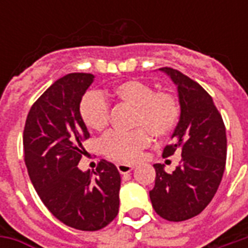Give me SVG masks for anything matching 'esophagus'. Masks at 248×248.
Returning <instances> with one entry per match:
<instances>
[{
	"instance_id": "34e87169",
	"label": "esophagus",
	"mask_w": 248,
	"mask_h": 248,
	"mask_svg": "<svg viewBox=\"0 0 248 248\" xmlns=\"http://www.w3.org/2000/svg\"><path fill=\"white\" fill-rule=\"evenodd\" d=\"M117 169H118V171L121 172V174H129V172L134 169V166L127 165V163H118V165H117Z\"/></svg>"
}]
</instances>
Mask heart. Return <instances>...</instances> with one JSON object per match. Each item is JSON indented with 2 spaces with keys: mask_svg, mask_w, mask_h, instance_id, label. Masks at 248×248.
Returning a JSON list of instances; mask_svg holds the SVG:
<instances>
[{
  "mask_svg": "<svg viewBox=\"0 0 248 248\" xmlns=\"http://www.w3.org/2000/svg\"><path fill=\"white\" fill-rule=\"evenodd\" d=\"M106 97L134 108L133 126H140L127 133L110 131L103 137L102 153L113 161H137L149 145L150 134L154 138H165L175 129L181 118V103L174 93L154 92V87L147 82L129 79L115 85L108 94L87 93L82 97L79 117L90 130L102 131L108 124L110 108Z\"/></svg>",
  "mask_w": 248,
  "mask_h": 248,
  "instance_id": "obj_1",
  "label": "heart"
}]
</instances>
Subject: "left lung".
<instances>
[{
  "label": "left lung",
  "instance_id": "obj_1",
  "mask_svg": "<svg viewBox=\"0 0 248 248\" xmlns=\"http://www.w3.org/2000/svg\"><path fill=\"white\" fill-rule=\"evenodd\" d=\"M178 86L181 118L163 149V158L181 154L169 174L155 163V186L150 199L155 213L170 222H182L201 214L218 190L227 156L222 115L211 95L198 82L171 67H161Z\"/></svg>",
  "mask_w": 248,
  "mask_h": 248
}]
</instances>
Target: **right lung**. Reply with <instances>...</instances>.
<instances>
[{
  "label": "right lung",
  "mask_w": 248,
  "mask_h": 248,
  "mask_svg": "<svg viewBox=\"0 0 248 248\" xmlns=\"http://www.w3.org/2000/svg\"><path fill=\"white\" fill-rule=\"evenodd\" d=\"M94 79L70 73L57 79L30 108L24 129L25 165L41 201L62 223L97 231L118 215L121 175L102 159L94 177L81 171L83 140L90 138L79 102Z\"/></svg>",
  "instance_id": "add662e5"
}]
</instances>
